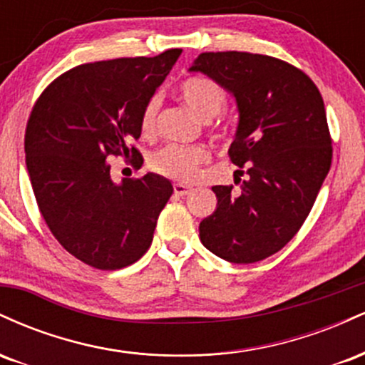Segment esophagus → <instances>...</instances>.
<instances>
[{
	"instance_id": "34e87169",
	"label": "esophagus",
	"mask_w": 365,
	"mask_h": 365,
	"mask_svg": "<svg viewBox=\"0 0 365 365\" xmlns=\"http://www.w3.org/2000/svg\"><path fill=\"white\" fill-rule=\"evenodd\" d=\"M173 192H175V195L183 197V195L190 194L192 188L187 187V185H182V183H175V185H173Z\"/></svg>"
}]
</instances>
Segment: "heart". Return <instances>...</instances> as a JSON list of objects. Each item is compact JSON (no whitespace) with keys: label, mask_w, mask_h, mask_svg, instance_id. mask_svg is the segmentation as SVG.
<instances>
[{"label":"heart","mask_w":365,"mask_h":365,"mask_svg":"<svg viewBox=\"0 0 365 365\" xmlns=\"http://www.w3.org/2000/svg\"><path fill=\"white\" fill-rule=\"evenodd\" d=\"M178 96L183 104L199 116L200 120H211L223 111L226 94L221 86L206 75H192L178 86ZM159 110V99L156 96L145 103L140 113L142 132L149 133L156 125ZM209 161V153L202 145H180L170 144L159 149L150 158V166L154 171L178 182H194L199 177L200 166Z\"/></svg>","instance_id":"b5f03b06"}]
</instances>
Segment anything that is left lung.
Wrapping results in <instances>:
<instances>
[{
	"instance_id": "8db88e82",
	"label": "left lung",
	"mask_w": 365,
	"mask_h": 365,
	"mask_svg": "<svg viewBox=\"0 0 365 365\" xmlns=\"http://www.w3.org/2000/svg\"><path fill=\"white\" fill-rule=\"evenodd\" d=\"M190 72L233 94L238 127L228 154L233 165H247L238 195L233 187H212L217 206L200 221V242L228 262L262 261L295 237L329 171L321 92L302 70L266 54L202 53Z\"/></svg>"
}]
</instances>
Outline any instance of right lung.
Returning <instances> with one entry per match:
<instances>
[{
  "instance_id": "add662e5",
  "label": "right lung",
  "mask_w": 365,
  "mask_h": 365,
  "mask_svg": "<svg viewBox=\"0 0 365 365\" xmlns=\"http://www.w3.org/2000/svg\"><path fill=\"white\" fill-rule=\"evenodd\" d=\"M182 49L154 58L78 65L39 96L25 130V165L37 206L51 233L96 269L127 267L148 252L159 212L173 194L156 173L111 180V156L132 158L140 113Z\"/></svg>"
}]
</instances>
